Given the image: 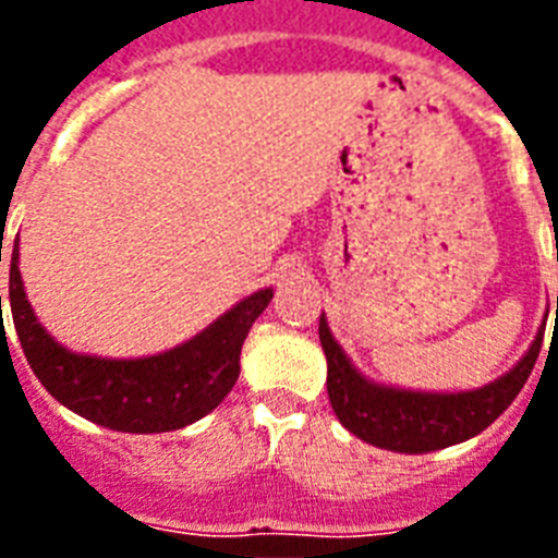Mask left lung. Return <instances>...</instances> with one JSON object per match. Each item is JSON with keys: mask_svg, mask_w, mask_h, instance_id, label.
I'll return each mask as SVG.
<instances>
[{"mask_svg": "<svg viewBox=\"0 0 558 558\" xmlns=\"http://www.w3.org/2000/svg\"><path fill=\"white\" fill-rule=\"evenodd\" d=\"M558 310V298H556ZM324 356H327V393L341 425L359 440L388 451L425 454L475 437L493 425L521 393L542 350V332L530 344L519 365L484 388L458 393H428L376 385L353 367L339 341L332 339L327 318L318 322Z\"/></svg>", "mask_w": 558, "mask_h": 558, "instance_id": "obj_1", "label": "left lung"}]
</instances>
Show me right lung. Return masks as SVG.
I'll list each match as a JSON object with an SVG mask.
<instances>
[{"mask_svg": "<svg viewBox=\"0 0 558 558\" xmlns=\"http://www.w3.org/2000/svg\"><path fill=\"white\" fill-rule=\"evenodd\" d=\"M8 298L22 353L60 405L112 432L159 434L196 423L228 397L240 376L245 336L269 306L271 289L243 298L185 344L144 359L86 356L57 344L25 298L20 234L13 240Z\"/></svg>", "mask_w": 558, "mask_h": 558, "instance_id": "add662e5", "label": "right lung"}]
</instances>
